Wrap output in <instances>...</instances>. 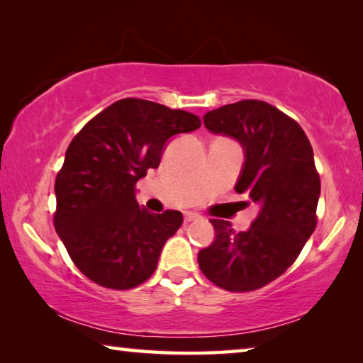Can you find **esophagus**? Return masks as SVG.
<instances>
[{
    "label": "esophagus",
    "instance_id": "34e87169",
    "mask_svg": "<svg viewBox=\"0 0 363 363\" xmlns=\"http://www.w3.org/2000/svg\"><path fill=\"white\" fill-rule=\"evenodd\" d=\"M201 216L199 213H192V211H187L186 214H184V219H186V223H190V220H196L200 219Z\"/></svg>",
    "mask_w": 363,
    "mask_h": 363
}]
</instances>
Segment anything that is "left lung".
I'll return each mask as SVG.
<instances>
[{
    "label": "left lung",
    "mask_w": 363,
    "mask_h": 363,
    "mask_svg": "<svg viewBox=\"0 0 363 363\" xmlns=\"http://www.w3.org/2000/svg\"><path fill=\"white\" fill-rule=\"evenodd\" d=\"M203 121L206 130L242 144L245 164L235 190L261 211L247 232L210 219L216 237L199 253V266L223 290L253 291L280 277L315 229L320 177L314 152L303 128L264 101L227 104Z\"/></svg>",
    "instance_id": "1"
}]
</instances>
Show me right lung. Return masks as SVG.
Returning <instances> with one entry per match:
<instances>
[{
	"label": "right lung",
	"instance_id": "obj_1",
	"mask_svg": "<svg viewBox=\"0 0 363 363\" xmlns=\"http://www.w3.org/2000/svg\"><path fill=\"white\" fill-rule=\"evenodd\" d=\"M200 126L199 116L186 110L128 97L104 108L72 139L54 186V227L94 284L130 290L155 272L182 214L140 208L136 182L158 168L169 138Z\"/></svg>",
	"mask_w": 363,
	"mask_h": 363
}]
</instances>
